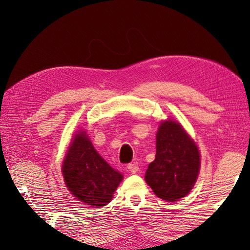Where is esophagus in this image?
I'll use <instances>...</instances> for the list:
<instances>
[{
    "label": "esophagus",
    "mask_w": 250,
    "mask_h": 250,
    "mask_svg": "<svg viewBox=\"0 0 250 250\" xmlns=\"http://www.w3.org/2000/svg\"><path fill=\"white\" fill-rule=\"evenodd\" d=\"M126 168H128L131 173H136L137 171H139V167H137L136 164H133V163L128 164V167H126Z\"/></svg>",
    "instance_id": "1"
}]
</instances>
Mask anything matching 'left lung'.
Returning <instances> with one entry per match:
<instances>
[{"label": "left lung", "mask_w": 250, "mask_h": 250, "mask_svg": "<svg viewBox=\"0 0 250 250\" xmlns=\"http://www.w3.org/2000/svg\"><path fill=\"white\" fill-rule=\"evenodd\" d=\"M156 144V159L148 166L145 180L159 198L176 202L190 192L199 175L198 147L171 119L159 126Z\"/></svg>", "instance_id": "8db88e82"}]
</instances>
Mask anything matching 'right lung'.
<instances>
[{"label": "right lung", "mask_w": 250, "mask_h": 250, "mask_svg": "<svg viewBox=\"0 0 250 250\" xmlns=\"http://www.w3.org/2000/svg\"><path fill=\"white\" fill-rule=\"evenodd\" d=\"M73 141L62 166L66 187L88 205H107L122 175L99 155L84 132L76 134Z\"/></svg>", "instance_id": "right-lung-1"}]
</instances>
